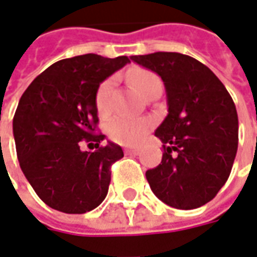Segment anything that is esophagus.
Here are the masks:
<instances>
[{"label": "esophagus", "instance_id": "esophagus-1", "mask_svg": "<svg viewBox=\"0 0 257 257\" xmlns=\"http://www.w3.org/2000/svg\"><path fill=\"white\" fill-rule=\"evenodd\" d=\"M125 152H126L128 155H139V151H138V149H125Z\"/></svg>", "mask_w": 257, "mask_h": 257}]
</instances>
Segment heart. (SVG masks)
I'll return each mask as SVG.
<instances>
[{"instance_id":"b5f03b06","label":"heart","mask_w":257,"mask_h":257,"mask_svg":"<svg viewBox=\"0 0 257 257\" xmlns=\"http://www.w3.org/2000/svg\"><path fill=\"white\" fill-rule=\"evenodd\" d=\"M131 84L136 88L142 97L148 95L152 90L162 87V81L158 74L151 70L134 69L128 74ZM114 78H106L99 84L95 94V104L101 115H106L112 106V88H114ZM151 129V121L145 118H129V116H115L108 122V135L116 143L135 146L143 141V138Z\"/></svg>"}]
</instances>
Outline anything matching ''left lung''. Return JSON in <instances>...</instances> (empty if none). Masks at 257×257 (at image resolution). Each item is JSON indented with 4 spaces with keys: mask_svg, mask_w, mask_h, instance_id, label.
I'll list each match as a JSON object with an SVG mask.
<instances>
[{
    "mask_svg": "<svg viewBox=\"0 0 257 257\" xmlns=\"http://www.w3.org/2000/svg\"><path fill=\"white\" fill-rule=\"evenodd\" d=\"M131 59L159 74L167 95L169 114L155 132L165 153L162 163L146 172L148 183L173 208H198L218 194L231 174L238 151L233 99L194 57L156 52Z\"/></svg>",
    "mask_w": 257,
    "mask_h": 257,
    "instance_id": "8db88e82",
    "label": "left lung"
}]
</instances>
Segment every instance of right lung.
<instances>
[{
  "instance_id": "1",
  "label": "right lung",
  "mask_w": 257,
  "mask_h": 257,
  "mask_svg": "<svg viewBox=\"0 0 257 257\" xmlns=\"http://www.w3.org/2000/svg\"><path fill=\"white\" fill-rule=\"evenodd\" d=\"M131 63L126 56H74L53 63L26 88L14 115L12 131L19 166L35 193L50 208L84 214L104 201L111 166L123 158L119 145L99 146L95 134L99 84ZM81 140L96 151L83 152Z\"/></svg>"
}]
</instances>
